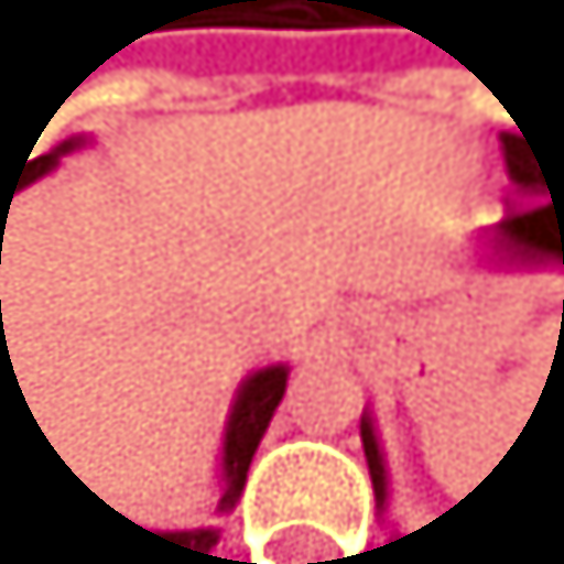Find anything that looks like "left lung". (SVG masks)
I'll use <instances>...</instances> for the list:
<instances>
[{
  "label": "left lung",
  "mask_w": 564,
  "mask_h": 564,
  "mask_svg": "<svg viewBox=\"0 0 564 564\" xmlns=\"http://www.w3.org/2000/svg\"><path fill=\"white\" fill-rule=\"evenodd\" d=\"M505 144V169L513 187H519V206L480 239L490 249V259L500 263H564V150H538L528 135H500ZM362 453H367V471H372V490H377V509H386V462H381V443L372 429V414H362ZM420 538L424 528H414L405 538H391L381 546L386 561H420Z\"/></svg>",
  "instance_id": "obj_1"
}]
</instances>
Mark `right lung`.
I'll list each match as a JSON object with an SVG mask.
<instances>
[{"label":"right lung","instance_id":"right-lung-1","mask_svg":"<svg viewBox=\"0 0 564 564\" xmlns=\"http://www.w3.org/2000/svg\"><path fill=\"white\" fill-rule=\"evenodd\" d=\"M84 144V135L78 140H64L55 144L51 154H41V159H22L18 169H12V178H3L0 187V212H12V192H22L26 183H36L45 178L55 164L69 150H78ZM36 150V144H31ZM12 367V362H8ZM18 381V377H12ZM286 391V367H259L253 377H245V386L235 391V405H230V420H225V447H220V505L216 513H230L239 505V495H245V476H249V462L253 453H259V438L268 433V420H272V410H278V400ZM18 395H22V386H18ZM31 410V405H26ZM102 509H111L102 500ZM111 519H117V528L126 533V546H131V561H154V564H206V561H220L216 556V542H220V528H183V533H150V528H140L131 523L126 513L111 509Z\"/></svg>","mask_w":564,"mask_h":564}]
</instances>
